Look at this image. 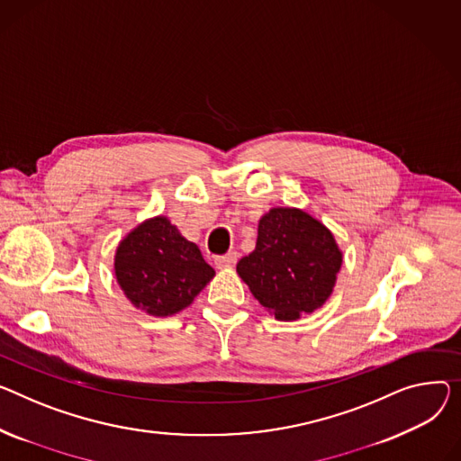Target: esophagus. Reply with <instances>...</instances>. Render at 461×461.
<instances>
[{
  "label": "esophagus",
  "instance_id": "1",
  "mask_svg": "<svg viewBox=\"0 0 461 461\" xmlns=\"http://www.w3.org/2000/svg\"><path fill=\"white\" fill-rule=\"evenodd\" d=\"M237 254L235 252H230V254H226V256H219V258H214V265H217V268H230V267H233L235 263H237Z\"/></svg>",
  "mask_w": 461,
  "mask_h": 461
}]
</instances>
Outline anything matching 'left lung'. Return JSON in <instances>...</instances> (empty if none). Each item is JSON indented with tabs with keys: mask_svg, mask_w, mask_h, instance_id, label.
Wrapping results in <instances>:
<instances>
[{
	"mask_svg": "<svg viewBox=\"0 0 461 461\" xmlns=\"http://www.w3.org/2000/svg\"><path fill=\"white\" fill-rule=\"evenodd\" d=\"M343 252L333 233L298 207H272L258 224L256 250L237 263L239 278L278 321H296L331 296Z\"/></svg>",
	"mask_w": 461,
	"mask_h": 461,
	"instance_id": "obj_1",
	"label": "left lung"
}]
</instances>
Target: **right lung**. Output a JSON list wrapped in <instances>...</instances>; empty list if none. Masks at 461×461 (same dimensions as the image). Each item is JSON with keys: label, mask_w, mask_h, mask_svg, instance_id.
Listing matches in <instances>:
<instances>
[{"label": "right lung", "mask_w": 461, "mask_h": 461, "mask_svg": "<svg viewBox=\"0 0 461 461\" xmlns=\"http://www.w3.org/2000/svg\"><path fill=\"white\" fill-rule=\"evenodd\" d=\"M114 276L137 310L151 317H172L193 303L214 278L200 249L165 214L137 224L118 242Z\"/></svg>", "instance_id": "add662e5"}]
</instances>
